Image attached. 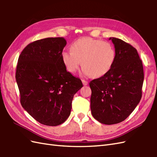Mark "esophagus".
I'll return each mask as SVG.
<instances>
[{"label": "esophagus", "instance_id": "1", "mask_svg": "<svg viewBox=\"0 0 157 157\" xmlns=\"http://www.w3.org/2000/svg\"><path fill=\"white\" fill-rule=\"evenodd\" d=\"M82 83H83V84H84V86H87L88 85V82L87 81H86L85 79H82Z\"/></svg>", "mask_w": 157, "mask_h": 157}]
</instances>
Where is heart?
I'll return each mask as SVG.
<instances>
[{"label": "heart", "mask_w": 157, "mask_h": 157, "mask_svg": "<svg viewBox=\"0 0 157 157\" xmlns=\"http://www.w3.org/2000/svg\"><path fill=\"white\" fill-rule=\"evenodd\" d=\"M71 51H63L62 62L67 71L74 73L82 63L83 75L101 78L113 67L116 51L111 43L101 40L84 37L77 40L70 46Z\"/></svg>", "instance_id": "b5f03b06"}]
</instances>
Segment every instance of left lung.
Here are the masks:
<instances>
[{"mask_svg": "<svg viewBox=\"0 0 157 157\" xmlns=\"http://www.w3.org/2000/svg\"><path fill=\"white\" fill-rule=\"evenodd\" d=\"M116 59L110 71L90 82L92 115L106 125L121 122L131 114L142 98L144 70L134 47L121 39L110 38Z\"/></svg>", "mask_w": 157, "mask_h": 157, "instance_id": "1", "label": "left lung"}]
</instances>
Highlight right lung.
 <instances>
[{
    "label": "right lung",
    "mask_w": 157,
    "mask_h": 157,
    "mask_svg": "<svg viewBox=\"0 0 157 157\" xmlns=\"http://www.w3.org/2000/svg\"><path fill=\"white\" fill-rule=\"evenodd\" d=\"M67 42L47 38L29 44L20 54L15 78L21 106L43 125L56 126L71 113L73 96L83 87L67 71L61 54Z\"/></svg>",
    "instance_id": "add662e5"
}]
</instances>
